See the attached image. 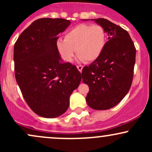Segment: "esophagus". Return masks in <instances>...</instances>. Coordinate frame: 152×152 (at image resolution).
<instances>
[{
  "instance_id": "34e87169",
  "label": "esophagus",
  "mask_w": 152,
  "mask_h": 152,
  "mask_svg": "<svg viewBox=\"0 0 152 152\" xmlns=\"http://www.w3.org/2000/svg\"><path fill=\"white\" fill-rule=\"evenodd\" d=\"M76 67H77V69H78V70L80 71V72L81 73V71H82V69H83V66H81V65H78L77 66H76Z\"/></svg>"
}]
</instances>
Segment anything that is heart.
Returning a JSON list of instances; mask_svg holds the SVG:
<instances>
[{
	"mask_svg": "<svg viewBox=\"0 0 152 152\" xmlns=\"http://www.w3.org/2000/svg\"><path fill=\"white\" fill-rule=\"evenodd\" d=\"M106 40V34L101 26L80 24L68 31L64 41H57V48L62 58L71 62L76 55L83 62L90 63L99 58Z\"/></svg>",
	"mask_w": 152,
	"mask_h": 152,
	"instance_id": "heart-1",
	"label": "heart"
}]
</instances>
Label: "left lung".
Returning <instances> with one entry per match:
<instances>
[{"instance_id": "left-lung-1", "label": "left lung", "mask_w": 152, "mask_h": 152, "mask_svg": "<svg viewBox=\"0 0 152 152\" xmlns=\"http://www.w3.org/2000/svg\"><path fill=\"white\" fill-rule=\"evenodd\" d=\"M108 33V41L99 58L82 70V79L89 87L86 102L92 109L114 107L132 86L136 48L129 34L121 26L104 18L95 19Z\"/></svg>"}]
</instances>
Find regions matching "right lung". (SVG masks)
Returning <instances> with one entry per match:
<instances>
[{"label":"right lung","instance_id":"add662e5","mask_svg":"<svg viewBox=\"0 0 152 152\" xmlns=\"http://www.w3.org/2000/svg\"><path fill=\"white\" fill-rule=\"evenodd\" d=\"M69 25L64 18L38 19L14 45L15 76L23 96L34 112L45 118L66 112L81 81L76 66L62 62L57 48V35Z\"/></svg>","mask_w":152,"mask_h":152}]
</instances>
